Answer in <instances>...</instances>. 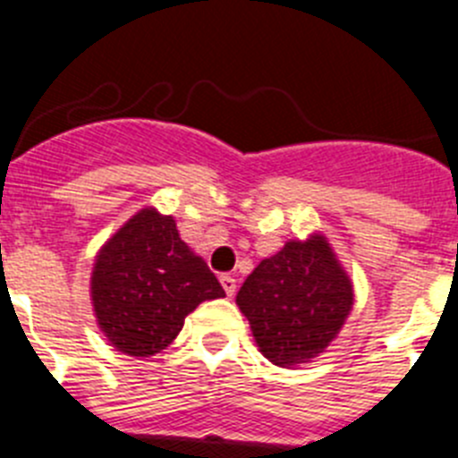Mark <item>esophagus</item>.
I'll use <instances>...</instances> for the list:
<instances>
[{"label":"esophagus","mask_w":458,"mask_h":458,"mask_svg":"<svg viewBox=\"0 0 458 458\" xmlns=\"http://www.w3.org/2000/svg\"><path fill=\"white\" fill-rule=\"evenodd\" d=\"M220 284H222V289H225V293L229 295V298L236 293V279H233L232 275H220Z\"/></svg>","instance_id":"obj_1"}]
</instances>
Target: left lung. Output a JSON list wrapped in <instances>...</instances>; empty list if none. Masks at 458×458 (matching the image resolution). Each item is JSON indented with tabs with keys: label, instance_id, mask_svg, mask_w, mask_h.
I'll return each instance as SVG.
<instances>
[{
	"label": "left lung",
	"instance_id": "8db88e82",
	"mask_svg": "<svg viewBox=\"0 0 458 458\" xmlns=\"http://www.w3.org/2000/svg\"><path fill=\"white\" fill-rule=\"evenodd\" d=\"M236 305L259 351L277 367L310 362L330 346L353 307V284L323 236L289 241L242 282Z\"/></svg>",
	"mask_w": 458,
	"mask_h": 458
}]
</instances>
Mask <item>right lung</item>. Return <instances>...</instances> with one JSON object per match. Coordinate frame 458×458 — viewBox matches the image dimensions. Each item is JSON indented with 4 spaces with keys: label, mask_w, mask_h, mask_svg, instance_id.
Returning a JSON list of instances; mask_svg holds the SVG:
<instances>
[{
    "label": "right lung",
    "mask_w": 458,
    "mask_h": 458,
    "mask_svg": "<svg viewBox=\"0 0 458 458\" xmlns=\"http://www.w3.org/2000/svg\"><path fill=\"white\" fill-rule=\"evenodd\" d=\"M225 289L206 261L181 241L176 220L141 208L100 248L91 301L100 330L116 351L148 358L169 346L185 317Z\"/></svg>",
    "instance_id": "add662e5"
}]
</instances>
